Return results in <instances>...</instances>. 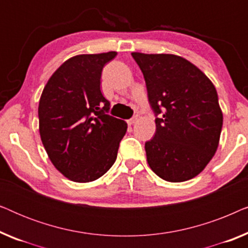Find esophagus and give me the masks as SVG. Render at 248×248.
Segmentation results:
<instances>
[{
    "mask_svg": "<svg viewBox=\"0 0 248 248\" xmlns=\"http://www.w3.org/2000/svg\"><path fill=\"white\" fill-rule=\"evenodd\" d=\"M138 122V116H133L132 118H130V120H127V124L128 125H133Z\"/></svg>",
    "mask_w": 248,
    "mask_h": 248,
    "instance_id": "1",
    "label": "esophagus"
}]
</instances>
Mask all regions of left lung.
I'll list each match as a JSON object with an SVG mask.
<instances>
[{"label":"left lung","instance_id":"8db88e82","mask_svg":"<svg viewBox=\"0 0 248 248\" xmlns=\"http://www.w3.org/2000/svg\"><path fill=\"white\" fill-rule=\"evenodd\" d=\"M132 57L143 73L155 116V133L144 147L148 164L165 181H188L218 148L222 111L216 88L181 56L132 53Z\"/></svg>","mask_w":248,"mask_h":248}]
</instances>
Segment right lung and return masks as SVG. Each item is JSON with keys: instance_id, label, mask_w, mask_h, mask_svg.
I'll return each instance as SVG.
<instances>
[{"instance_id": "obj_1", "label": "right lung", "mask_w": 248, "mask_h": 248, "mask_svg": "<svg viewBox=\"0 0 248 248\" xmlns=\"http://www.w3.org/2000/svg\"><path fill=\"white\" fill-rule=\"evenodd\" d=\"M116 52L71 57L44 88L39 133L50 161L71 181H96L114 165L126 133L123 120L108 115L100 90L101 71Z\"/></svg>"}]
</instances>
